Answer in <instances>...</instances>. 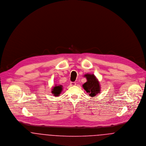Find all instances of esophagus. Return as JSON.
Returning <instances> with one entry per match:
<instances>
[{"mask_svg": "<svg viewBox=\"0 0 146 146\" xmlns=\"http://www.w3.org/2000/svg\"><path fill=\"white\" fill-rule=\"evenodd\" d=\"M76 85V84L75 82H71L70 84V85L71 86H75Z\"/></svg>", "mask_w": 146, "mask_h": 146, "instance_id": "34e87169", "label": "esophagus"}]
</instances>
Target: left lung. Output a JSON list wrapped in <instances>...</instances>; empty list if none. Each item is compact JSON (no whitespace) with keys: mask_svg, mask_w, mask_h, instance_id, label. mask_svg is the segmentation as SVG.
<instances>
[{"mask_svg":"<svg viewBox=\"0 0 146 146\" xmlns=\"http://www.w3.org/2000/svg\"><path fill=\"white\" fill-rule=\"evenodd\" d=\"M87 82L84 84L83 87L90 97H94L100 93V85L98 80L93 74H87L84 75Z\"/></svg>","mask_w":146,"mask_h":146,"instance_id":"left-lung-1","label":"left lung"}]
</instances>
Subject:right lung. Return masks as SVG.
I'll use <instances>...</instances> for the list:
<instances>
[{
  "instance_id": "add662e5",
  "label": "right lung",
  "mask_w": 146,
  "mask_h": 146,
  "mask_svg": "<svg viewBox=\"0 0 146 146\" xmlns=\"http://www.w3.org/2000/svg\"><path fill=\"white\" fill-rule=\"evenodd\" d=\"M62 85H59V86H55L53 88V89H52V93H53L54 94V96H58L61 91L62 90Z\"/></svg>"
}]
</instances>
